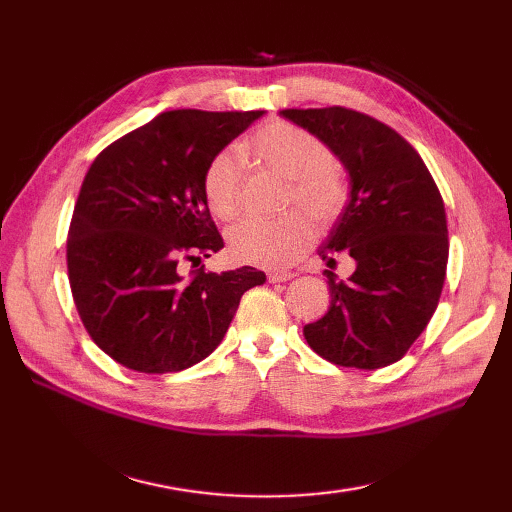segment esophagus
I'll return each instance as SVG.
<instances>
[{"label": "esophagus", "mask_w": 512, "mask_h": 512, "mask_svg": "<svg viewBox=\"0 0 512 512\" xmlns=\"http://www.w3.org/2000/svg\"><path fill=\"white\" fill-rule=\"evenodd\" d=\"M292 277H295L292 273H270L268 281H273V284H281V281H290Z\"/></svg>", "instance_id": "34e87169"}]
</instances>
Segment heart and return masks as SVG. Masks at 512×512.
I'll return each mask as SVG.
<instances>
[{
    "label": "heart",
    "mask_w": 512,
    "mask_h": 512,
    "mask_svg": "<svg viewBox=\"0 0 512 512\" xmlns=\"http://www.w3.org/2000/svg\"><path fill=\"white\" fill-rule=\"evenodd\" d=\"M246 149L266 167L288 178L286 204H299L317 224H330L350 198L347 178L330 160L321 138L303 127L275 121L248 138ZM206 206L222 222H231L244 206V173L235 151L224 149L211 158L202 176ZM312 222L301 211L275 220L248 217L228 233V248L237 262L264 268L295 264L312 244Z\"/></svg>",
    "instance_id": "heart-1"
}]
</instances>
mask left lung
<instances>
[{
    "label": "left lung",
    "instance_id": "obj_1",
    "mask_svg": "<svg viewBox=\"0 0 512 512\" xmlns=\"http://www.w3.org/2000/svg\"><path fill=\"white\" fill-rule=\"evenodd\" d=\"M281 116L328 145L350 173V202L319 255L354 259L339 281L330 270V308L303 328L308 345L341 367L400 361L427 328L449 262L447 213L420 154L396 129L347 107L284 110Z\"/></svg>",
    "mask_w": 512,
    "mask_h": 512
}]
</instances>
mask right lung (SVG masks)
I'll return each mask as SVG.
<instances>
[{
    "label": "right lung",
    "instance_id": "right-lung-1",
    "mask_svg": "<svg viewBox=\"0 0 512 512\" xmlns=\"http://www.w3.org/2000/svg\"><path fill=\"white\" fill-rule=\"evenodd\" d=\"M264 112L176 110L105 147L85 173L68 233V279L85 330L116 363L180 372L222 343L262 270L200 262L224 248L202 193L215 154Z\"/></svg>",
    "mask_w": 512,
    "mask_h": 512
}]
</instances>
